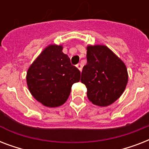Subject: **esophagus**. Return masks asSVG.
<instances>
[{
    "label": "esophagus",
    "mask_w": 149,
    "mask_h": 149,
    "mask_svg": "<svg viewBox=\"0 0 149 149\" xmlns=\"http://www.w3.org/2000/svg\"><path fill=\"white\" fill-rule=\"evenodd\" d=\"M77 67L79 69V71H81V70H82V64H81V63H78V64L77 65Z\"/></svg>",
    "instance_id": "obj_1"
}]
</instances>
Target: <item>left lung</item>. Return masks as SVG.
<instances>
[{
	"label": "left lung",
	"mask_w": 149,
	"mask_h": 149,
	"mask_svg": "<svg viewBox=\"0 0 149 149\" xmlns=\"http://www.w3.org/2000/svg\"><path fill=\"white\" fill-rule=\"evenodd\" d=\"M86 58L81 82L87 88V97L100 107L113 104L127 85L128 77L125 63L104 45L88 46Z\"/></svg>",
	"instance_id": "left-lung-1"
}]
</instances>
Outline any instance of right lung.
Masks as SVG:
<instances>
[{
  "mask_svg": "<svg viewBox=\"0 0 149 149\" xmlns=\"http://www.w3.org/2000/svg\"><path fill=\"white\" fill-rule=\"evenodd\" d=\"M62 50L61 45L48 46L27 72L29 91L38 101L49 107L64 104L72 84L80 79V71Z\"/></svg>",
  "mask_w": 149,
  "mask_h": 149,
  "instance_id": "add662e5",
  "label": "right lung"
}]
</instances>
